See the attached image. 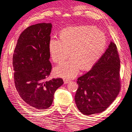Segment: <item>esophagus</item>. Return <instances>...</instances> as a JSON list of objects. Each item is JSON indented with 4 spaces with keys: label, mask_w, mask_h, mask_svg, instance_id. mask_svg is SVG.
I'll use <instances>...</instances> for the list:
<instances>
[{
    "label": "esophagus",
    "mask_w": 132,
    "mask_h": 132,
    "mask_svg": "<svg viewBox=\"0 0 132 132\" xmlns=\"http://www.w3.org/2000/svg\"><path fill=\"white\" fill-rule=\"evenodd\" d=\"M64 83H68L70 82V79H64Z\"/></svg>",
    "instance_id": "obj_1"
}]
</instances>
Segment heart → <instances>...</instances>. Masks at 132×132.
Returning <instances> with one entry per match:
<instances>
[{
	"label": "heart",
	"instance_id": "heart-1",
	"mask_svg": "<svg viewBox=\"0 0 132 132\" xmlns=\"http://www.w3.org/2000/svg\"><path fill=\"white\" fill-rule=\"evenodd\" d=\"M106 37L96 28L91 26L70 27L61 32L60 38L52 37L49 50L52 60L61 63L70 54L72 58L56 67L55 72L63 78L76 76L82 68L86 69L96 62L106 45Z\"/></svg>",
	"mask_w": 132,
	"mask_h": 132
}]
</instances>
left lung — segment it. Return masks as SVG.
Returning a JSON list of instances; mask_svg holds the SVG:
<instances>
[{
    "mask_svg": "<svg viewBox=\"0 0 132 132\" xmlns=\"http://www.w3.org/2000/svg\"><path fill=\"white\" fill-rule=\"evenodd\" d=\"M120 61L116 44L111 42L88 72L78 78L75 102L85 115L104 111L115 100L121 88Z\"/></svg>",
    "mask_w": 132,
    "mask_h": 132,
    "instance_id": "1",
    "label": "left lung"
}]
</instances>
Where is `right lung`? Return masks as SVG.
Wrapping results in <instances>:
<instances>
[{
	"mask_svg": "<svg viewBox=\"0 0 132 132\" xmlns=\"http://www.w3.org/2000/svg\"><path fill=\"white\" fill-rule=\"evenodd\" d=\"M51 23L28 27L17 42L12 58L14 82L20 96L33 109H46L63 84L62 78L47 80L52 71L49 43Z\"/></svg>",
	"mask_w": 132,
	"mask_h": 132,
	"instance_id": "1",
	"label": "right lung"
}]
</instances>
